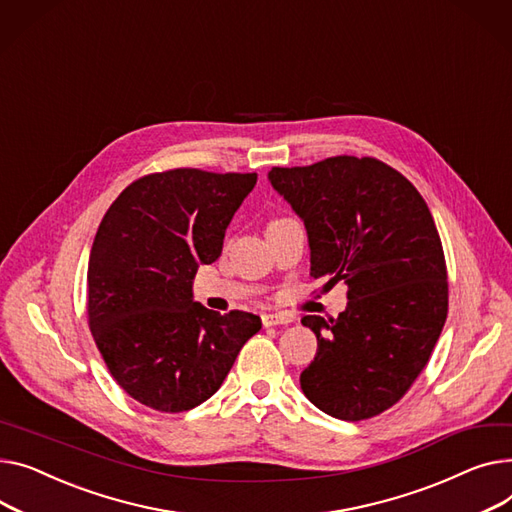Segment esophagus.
Listing matches in <instances>:
<instances>
[{"instance_id":"1","label":"esophagus","mask_w":512,"mask_h":512,"mask_svg":"<svg viewBox=\"0 0 512 512\" xmlns=\"http://www.w3.org/2000/svg\"><path fill=\"white\" fill-rule=\"evenodd\" d=\"M291 318L283 314H262V324L264 326H277V324H289Z\"/></svg>"}]
</instances>
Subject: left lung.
Segmentation results:
<instances>
[{"label":"left lung","mask_w":512,"mask_h":512,"mask_svg":"<svg viewBox=\"0 0 512 512\" xmlns=\"http://www.w3.org/2000/svg\"><path fill=\"white\" fill-rule=\"evenodd\" d=\"M268 182L304 221L310 275L349 287L337 320L302 318L318 339L299 376L304 395L345 422L378 415L424 370L446 320V266L430 208L409 179L370 157L273 167Z\"/></svg>","instance_id":"left-lung-1"}]
</instances>
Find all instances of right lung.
<instances>
[{
    "label": "right lung",
    "mask_w": 512,
    "mask_h": 512,
    "mask_svg": "<svg viewBox=\"0 0 512 512\" xmlns=\"http://www.w3.org/2000/svg\"><path fill=\"white\" fill-rule=\"evenodd\" d=\"M254 186L256 173L173 169L130 184L105 213L88 258V322L138 403L167 413L204 403L262 328L250 312L204 308L192 291Z\"/></svg>",
    "instance_id": "add662e5"
}]
</instances>
